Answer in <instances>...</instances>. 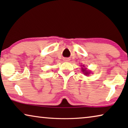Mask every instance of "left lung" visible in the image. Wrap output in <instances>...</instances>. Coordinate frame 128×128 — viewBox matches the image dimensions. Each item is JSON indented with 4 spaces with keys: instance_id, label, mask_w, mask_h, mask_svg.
<instances>
[{
    "instance_id": "1",
    "label": "left lung",
    "mask_w": 128,
    "mask_h": 128,
    "mask_svg": "<svg viewBox=\"0 0 128 128\" xmlns=\"http://www.w3.org/2000/svg\"><path fill=\"white\" fill-rule=\"evenodd\" d=\"M82 71H83V72L84 73V74H86V75H88L90 74V72L87 70L86 69H84V68H82Z\"/></svg>"
}]
</instances>
